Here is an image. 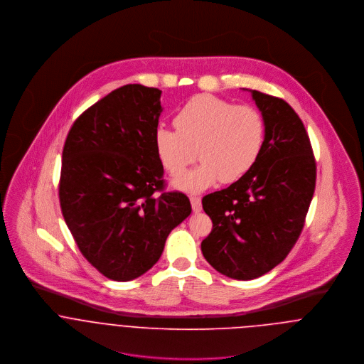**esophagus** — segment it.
<instances>
[{
  "label": "esophagus",
  "mask_w": 364,
  "mask_h": 364,
  "mask_svg": "<svg viewBox=\"0 0 364 364\" xmlns=\"http://www.w3.org/2000/svg\"><path fill=\"white\" fill-rule=\"evenodd\" d=\"M191 205L195 213H200L202 211V199L198 196H192L191 198Z\"/></svg>",
  "instance_id": "esophagus-1"
}]
</instances>
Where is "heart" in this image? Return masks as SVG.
Here are the masks:
<instances>
[{"label":"heart","instance_id":"heart-1","mask_svg":"<svg viewBox=\"0 0 364 364\" xmlns=\"http://www.w3.org/2000/svg\"><path fill=\"white\" fill-rule=\"evenodd\" d=\"M175 126L176 130L156 127L154 150L161 166L176 175L193 161L198 149L202 161L172 181L175 189L188 193H200L218 181H240L255 166L266 137L264 119L257 107L211 94L191 98L176 113Z\"/></svg>","mask_w":364,"mask_h":364}]
</instances>
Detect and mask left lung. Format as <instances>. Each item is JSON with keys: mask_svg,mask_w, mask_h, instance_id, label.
Wrapping results in <instances>:
<instances>
[{"mask_svg": "<svg viewBox=\"0 0 364 364\" xmlns=\"http://www.w3.org/2000/svg\"><path fill=\"white\" fill-rule=\"evenodd\" d=\"M250 91L266 126L255 166L202 205L213 230L202 242L208 263L237 280L263 276L289 255L304 227L315 189V159L306 127L280 98Z\"/></svg>", "mask_w": 364, "mask_h": 364, "instance_id": "8db88e82", "label": "left lung"}]
</instances>
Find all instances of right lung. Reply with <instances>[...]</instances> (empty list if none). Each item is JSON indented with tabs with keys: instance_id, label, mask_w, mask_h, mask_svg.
<instances>
[{
	"instance_id": "right-lung-1",
	"label": "right lung",
	"mask_w": 364,
	"mask_h": 364,
	"mask_svg": "<svg viewBox=\"0 0 364 364\" xmlns=\"http://www.w3.org/2000/svg\"><path fill=\"white\" fill-rule=\"evenodd\" d=\"M161 92L140 84L112 91L74 122L64 144L63 217L85 259L110 280L150 270L169 232L192 213L186 195L159 193Z\"/></svg>"
}]
</instances>
